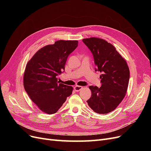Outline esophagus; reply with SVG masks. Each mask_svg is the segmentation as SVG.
Listing matches in <instances>:
<instances>
[{
  "label": "esophagus",
  "mask_w": 151,
  "mask_h": 151,
  "mask_svg": "<svg viewBox=\"0 0 151 151\" xmlns=\"http://www.w3.org/2000/svg\"><path fill=\"white\" fill-rule=\"evenodd\" d=\"M83 87L82 86H76L74 87V90L77 92H78V91H80L81 89H83Z\"/></svg>",
  "instance_id": "obj_1"
}]
</instances>
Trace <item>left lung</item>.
Returning a JSON list of instances; mask_svg holds the SVG:
<instances>
[{"instance_id": "left-lung-1", "label": "left lung", "mask_w": 151, "mask_h": 151, "mask_svg": "<svg viewBox=\"0 0 151 151\" xmlns=\"http://www.w3.org/2000/svg\"><path fill=\"white\" fill-rule=\"evenodd\" d=\"M83 41L93 55L96 71L102 73V86L89 87L92 94L87 102L94 112L108 113L115 109L125 96L130 78L129 66L115 47L106 40L92 37Z\"/></svg>"}]
</instances>
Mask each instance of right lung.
Returning a JSON list of instances; mask_svg holds the SVG:
<instances>
[{
    "instance_id": "1",
    "label": "right lung",
    "mask_w": 151,
    "mask_h": 151,
    "mask_svg": "<svg viewBox=\"0 0 151 151\" xmlns=\"http://www.w3.org/2000/svg\"><path fill=\"white\" fill-rule=\"evenodd\" d=\"M78 46L77 40H58L40 48L27 63L23 84L41 111L55 113L72 93L73 88L59 83L57 76L65 70L68 56Z\"/></svg>"
}]
</instances>
